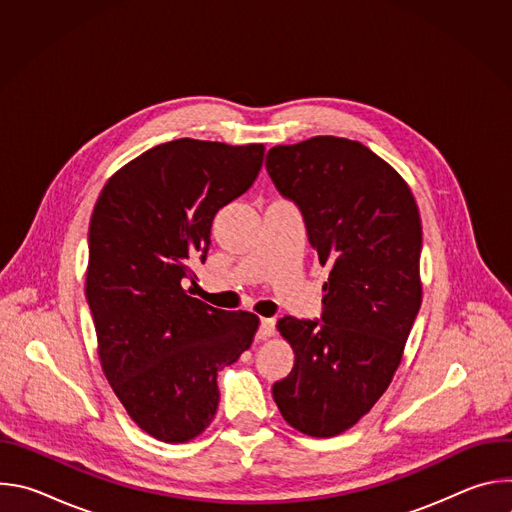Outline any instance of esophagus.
Wrapping results in <instances>:
<instances>
[{
    "label": "esophagus",
    "instance_id": "34e87169",
    "mask_svg": "<svg viewBox=\"0 0 512 512\" xmlns=\"http://www.w3.org/2000/svg\"><path fill=\"white\" fill-rule=\"evenodd\" d=\"M273 334H275V320H273V318H261L257 336H259V338H269V336H273Z\"/></svg>",
    "mask_w": 512,
    "mask_h": 512
}]
</instances>
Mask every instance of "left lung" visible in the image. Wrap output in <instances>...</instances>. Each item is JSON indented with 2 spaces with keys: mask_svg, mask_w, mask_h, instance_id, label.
<instances>
[{
  "mask_svg": "<svg viewBox=\"0 0 512 512\" xmlns=\"http://www.w3.org/2000/svg\"><path fill=\"white\" fill-rule=\"evenodd\" d=\"M265 168L330 267L322 320L277 322L296 360L273 399L291 427L332 437L373 409L401 364L421 306V218L407 182L352 139L275 145Z\"/></svg>",
  "mask_w": 512,
  "mask_h": 512,
  "instance_id": "1",
  "label": "left lung"
}]
</instances>
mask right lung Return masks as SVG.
<instances>
[{
	"label": "right lung",
	"mask_w": 512,
	"mask_h": 512,
	"mask_svg": "<svg viewBox=\"0 0 512 512\" xmlns=\"http://www.w3.org/2000/svg\"><path fill=\"white\" fill-rule=\"evenodd\" d=\"M263 143L174 139L117 170L89 227L87 302L103 373L129 417L166 444L200 435L216 375L253 342L259 318L188 296L212 218L255 182ZM192 294V291H190Z\"/></svg>",
	"instance_id": "obj_1"
}]
</instances>
